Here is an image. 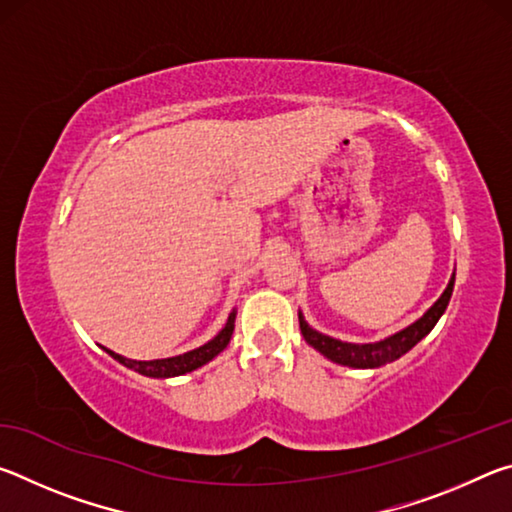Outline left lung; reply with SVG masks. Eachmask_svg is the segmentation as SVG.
Listing matches in <instances>:
<instances>
[{
	"label": "left lung",
	"instance_id": "left-lung-1",
	"mask_svg": "<svg viewBox=\"0 0 512 512\" xmlns=\"http://www.w3.org/2000/svg\"><path fill=\"white\" fill-rule=\"evenodd\" d=\"M454 280H456V271L449 277L447 289L440 293V298L433 302V305L424 311V314L411 323L409 327L400 329L386 339L375 341V343H348L341 339H334V336H327L318 329L309 327V323L302 316V311H298L300 318V332L305 336V341L311 345V348L318 350L323 357L329 361L339 363V366H348V368H379L386 366V363L397 361L402 354L409 352L413 345H418L424 336H427L440 316L445 314V309L449 305V298H452L454 291Z\"/></svg>",
	"mask_w": 512,
	"mask_h": 512
}]
</instances>
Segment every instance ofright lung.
Segmentation results:
<instances>
[{"label": "right lung", "mask_w": 512, "mask_h": 512, "mask_svg": "<svg viewBox=\"0 0 512 512\" xmlns=\"http://www.w3.org/2000/svg\"><path fill=\"white\" fill-rule=\"evenodd\" d=\"M235 318H237V309L230 311L228 316V323L221 329L219 334L214 336V339L207 341L205 345L196 350H189L185 354H178V357H169V359H153V361H137V359H126L121 357V354L112 352L108 348L106 350L112 359L119 361L121 366L131 368L135 372H140L144 377H155V379H169V377H178V375H187V372H192L196 368L205 366V363H210L214 357H219V354L228 348V343L232 339V332H235Z\"/></svg>", "instance_id": "right-lung-1"}]
</instances>
